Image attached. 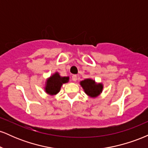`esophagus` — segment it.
<instances>
[{"label": "esophagus", "mask_w": 148, "mask_h": 148, "mask_svg": "<svg viewBox=\"0 0 148 148\" xmlns=\"http://www.w3.org/2000/svg\"><path fill=\"white\" fill-rule=\"evenodd\" d=\"M72 78V80L74 81H76V80H77V76L76 75H73Z\"/></svg>", "instance_id": "1"}]
</instances>
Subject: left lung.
<instances>
[{"mask_svg":"<svg viewBox=\"0 0 148 148\" xmlns=\"http://www.w3.org/2000/svg\"><path fill=\"white\" fill-rule=\"evenodd\" d=\"M81 85L86 94L92 97L99 95L103 88L101 84H96L95 81L92 79H85L81 81Z\"/></svg>","mask_w":148,"mask_h":148,"instance_id":"obj_1","label":"left lung"}]
</instances>
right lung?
Instances as JSON below:
<instances>
[{
  "label": "right lung",
  "mask_w": 148,
  "mask_h": 148,
  "mask_svg": "<svg viewBox=\"0 0 148 148\" xmlns=\"http://www.w3.org/2000/svg\"><path fill=\"white\" fill-rule=\"evenodd\" d=\"M69 77H61L58 73H56L47 80L46 86V92L50 95H56L60 91V87L64 83H67Z\"/></svg>",
  "instance_id": "obj_1"
}]
</instances>
